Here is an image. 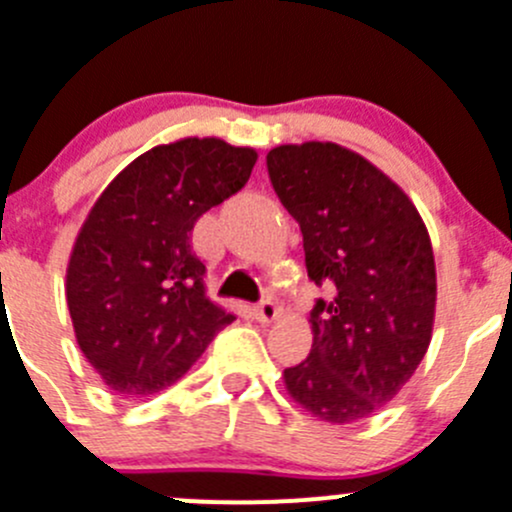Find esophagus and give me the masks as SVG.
Listing matches in <instances>:
<instances>
[{"label": "esophagus", "mask_w": 512, "mask_h": 512, "mask_svg": "<svg viewBox=\"0 0 512 512\" xmlns=\"http://www.w3.org/2000/svg\"><path fill=\"white\" fill-rule=\"evenodd\" d=\"M277 315H280V307H277L272 300L260 302V305L255 307V317H257V320H260V322H272V320H277Z\"/></svg>", "instance_id": "obj_1"}]
</instances>
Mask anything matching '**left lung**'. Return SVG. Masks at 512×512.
<instances>
[{
    "label": "left lung",
    "instance_id": "8db88e82",
    "mask_svg": "<svg viewBox=\"0 0 512 512\" xmlns=\"http://www.w3.org/2000/svg\"><path fill=\"white\" fill-rule=\"evenodd\" d=\"M267 170L300 222L307 275L332 285L310 312V355L282 372L287 395L330 425L370 418L403 390L433 337L428 227L400 185L335 142L275 147Z\"/></svg>",
    "mask_w": 512,
    "mask_h": 512
}]
</instances>
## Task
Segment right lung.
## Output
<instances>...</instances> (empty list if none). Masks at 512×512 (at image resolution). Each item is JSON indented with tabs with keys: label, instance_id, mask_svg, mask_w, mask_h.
<instances>
[{
	"label": "right lung",
	"instance_id": "right-lung-1",
	"mask_svg": "<svg viewBox=\"0 0 512 512\" xmlns=\"http://www.w3.org/2000/svg\"><path fill=\"white\" fill-rule=\"evenodd\" d=\"M255 162L252 147L220 137L157 145L104 187L79 227L64 282L74 337L122 398L170 388L235 320L207 297L190 232L245 187Z\"/></svg>",
	"mask_w": 512,
	"mask_h": 512
}]
</instances>
